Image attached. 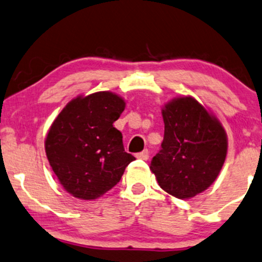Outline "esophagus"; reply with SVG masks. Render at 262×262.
I'll list each match as a JSON object with an SVG mask.
<instances>
[{"instance_id": "obj_1", "label": "esophagus", "mask_w": 262, "mask_h": 262, "mask_svg": "<svg viewBox=\"0 0 262 262\" xmlns=\"http://www.w3.org/2000/svg\"><path fill=\"white\" fill-rule=\"evenodd\" d=\"M148 157H149V152H148V149H144V151H142V152H139V153H137V158H139V159L147 160V159H148Z\"/></svg>"}]
</instances>
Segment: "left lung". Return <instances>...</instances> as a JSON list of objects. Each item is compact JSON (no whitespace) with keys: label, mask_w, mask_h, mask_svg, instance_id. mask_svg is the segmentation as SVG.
Listing matches in <instances>:
<instances>
[{"label":"left lung","mask_w":262,"mask_h":262,"mask_svg":"<svg viewBox=\"0 0 262 262\" xmlns=\"http://www.w3.org/2000/svg\"><path fill=\"white\" fill-rule=\"evenodd\" d=\"M162 114V148L149 169L166 193L179 199L193 198L206 190L221 172L228 149L225 130L191 97L172 100Z\"/></svg>","instance_id":"left-lung-1"}]
</instances>
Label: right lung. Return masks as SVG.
<instances>
[{"label":"right lung","mask_w":262,"mask_h":262,"mask_svg":"<svg viewBox=\"0 0 262 262\" xmlns=\"http://www.w3.org/2000/svg\"><path fill=\"white\" fill-rule=\"evenodd\" d=\"M125 103L111 92L73 99L58 114L45 140L49 163L73 196L93 200L120 182L135 160L114 127Z\"/></svg>","instance_id":"right-lung-1"}]
</instances>
